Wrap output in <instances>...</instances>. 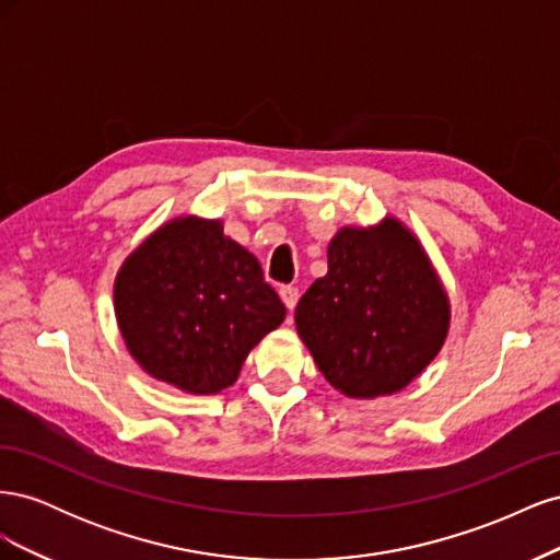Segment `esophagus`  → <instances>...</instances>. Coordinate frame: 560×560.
I'll return each instance as SVG.
<instances>
[{"label": "esophagus", "instance_id": "obj_1", "mask_svg": "<svg viewBox=\"0 0 560 560\" xmlns=\"http://www.w3.org/2000/svg\"><path fill=\"white\" fill-rule=\"evenodd\" d=\"M280 299H282V303L287 306V311H294V306H296V301H299V290L296 287H292V284H284V287H280Z\"/></svg>", "mask_w": 560, "mask_h": 560}]
</instances>
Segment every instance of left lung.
Returning a JSON list of instances; mask_svg holds the SVG:
<instances>
[{
    "mask_svg": "<svg viewBox=\"0 0 560 560\" xmlns=\"http://www.w3.org/2000/svg\"><path fill=\"white\" fill-rule=\"evenodd\" d=\"M327 259V276L296 306L299 336L343 395L397 393L436 358L448 331V299L430 259L389 217L338 231Z\"/></svg>",
    "mask_w": 560,
    "mask_h": 560,
    "instance_id": "1",
    "label": "left lung"
}]
</instances>
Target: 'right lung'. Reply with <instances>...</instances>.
<instances>
[{
  "mask_svg": "<svg viewBox=\"0 0 560 560\" xmlns=\"http://www.w3.org/2000/svg\"><path fill=\"white\" fill-rule=\"evenodd\" d=\"M114 308L147 374L194 395L233 385L247 352L284 319L261 264L222 222L196 217L161 226L130 254Z\"/></svg>",
  "mask_w": 560,
  "mask_h": 560,
  "instance_id": "obj_1",
  "label": "right lung"
}]
</instances>
